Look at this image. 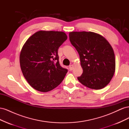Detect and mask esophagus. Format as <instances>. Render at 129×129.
<instances>
[{
    "mask_svg": "<svg viewBox=\"0 0 129 129\" xmlns=\"http://www.w3.org/2000/svg\"><path fill=\"white\" fill-rule=\"evenodd\" d=\"M69 68L70 71H72V70L74 69V65L73 64H71L69 66Z\"/></svg>",
    "mask_w": 129,
    "mask_h": 129,
    "instance_id": "34e87169",
    "label": "esophagus"
}]
</instances>
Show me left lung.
<instances>
[{"label":"left lung","instance_id":"8db88e82","mask_svg":"<svg viewBox=\"0 0 129 129\" xmlns=\"http://www.w3.org/2000/svg\"><path fill=\"white\" fill-rule=\"evenodd\" d=\"M69 36L79 54L83 69L78 80L90 89L104 88L115 72V56L110 44L101 35L92 32H71Z\"/></svg>","mask_w":129,"mask_h":129}]
</instances>
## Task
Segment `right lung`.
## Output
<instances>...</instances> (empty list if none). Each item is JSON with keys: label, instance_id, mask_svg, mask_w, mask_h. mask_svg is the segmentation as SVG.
<instances>
[{"label": "right lung", "instance_id": "add662e5", "mask_svg": "<svg viewBox=\"0 0 129 129\" xmlns=\"http://www.w3.org/2000/svg\"><path fill=\"white\" fill-rule=\"evenodd\" d=\"M67 39L63 32L40 30L24 44L20 52V65L23 75L34 89L49 91L64 79L68 71L60 65L57 51Z\"/></svg>", "mask_w": 129, "mask_h": 129}]
</instances>
